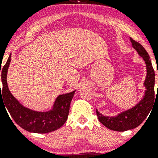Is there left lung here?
<instances>
[{"label":"left lung","instance_id":"obj_1","mask_svg":"<svg viewBox=\"0 0 158 158\" xmlns=\"http://www.w3.org/2000/svg\"><path fill=\"white\" fill-rule=\"evenodd\" d=\"M132 47L137 50L146 64L147 74L144 85L146 90L143 99L135 107L122 112L117 117H106L97 110V115L99 122L110 130L125 131L133 129L142 123L151 111L155 102V70L152 67L151 59L145 48L131 38H130Z\"/></svg>","mask_w":158,"mask_h":158}]
</instances>
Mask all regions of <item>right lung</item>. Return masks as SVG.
Returning <instances> with one entry per match:
<instances>
[{
    "mask_svg": "<svg viewBox=\"0 0 158 158\" xmlns=\"http://www.w3.org/2000/svg\"><path fill=\"white\" fill-rule=\"evenodd\" d=\"M10 61L11 54L2 70H0L3 84L2 90L0 86V101L2 99L4 107L6 106L12 118L20 127L33 133H49L61 128L68 119L70 102L76 90L59 95L56 98L52 109L49 111L39 112L29 109L12 96L8 88L6 76Z\"/></svg>",
    "mask_w": 158,
    "mask_h": 158,
    "instance_id": "add662e5",
    "label": "right lung"
}]
</instances>
